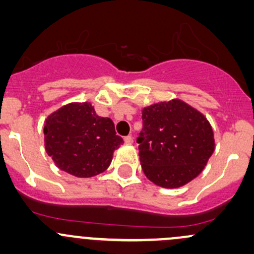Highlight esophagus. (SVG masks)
Here are the masks:
<instances>
[{"mask_svg": "<svg viewBox=\"0 0 254 254\" xmlns=\"http://www.w3.org/2000/svg\"><path fill=\"white\" fill-rule=\"evenodd\" d=\"M124 142L127 143V145H131V143L134 142V138H132V136H125Z\"/></svg>", "mask_w": 254, "mask_h": 254, "instance_id": "34e87169", "label": "esophagus"}]
</instances>
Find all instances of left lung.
Returning <instances> with one entry per match:
<instances>
[{"label": "left lung", "mask_w": 254, "mask_h": 254, "mask_svg": "<svg viewBox=\"0 0 254 254\" xmlns=\"http://www.w3.org/2000/svg\"><path fill=\"white\" fill-rule=\"evenodd\" d=\"M141 167L148 180L176 189L201 174L214 151V135L205 117L180 100L142 109L136 138Z\"/></svg>", "instance_id": "1"}]
</instances>
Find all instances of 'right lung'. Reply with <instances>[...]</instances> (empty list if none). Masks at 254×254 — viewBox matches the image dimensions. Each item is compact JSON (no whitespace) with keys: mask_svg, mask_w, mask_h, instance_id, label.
<instances>
[{"mask_svg":"<svg viewBox=\"0 0 254 254\" xmlns=\"http://www.w3.org/2000/svg\"><path fill=\"white\" fill-rule=\"evenodd\" d=\"M45 148L61 170L91 178L111 164L123 143L112 119L98 117L90 103H69L49 116L44 127Z\"/></svg>","mask_w":254,"mask_h":254,"instance_id":"1","label":"right lung"}]
</instances>
